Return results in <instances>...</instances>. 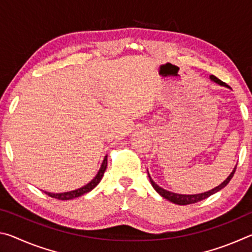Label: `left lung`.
Instances as JSON below:
<instances>
[{
    "label": "left lung",
    "mask_w": 252,
    "mask_h": 252,
    "mask_svg": "<svg viewBox=\"0 0 252 252\" xmlns=\"http://www.w3.org/2000/svg\"><path fill=\"white\" fill-rule=\"evenodd\" d=\"M210 79L213 81V82L218 83L220 85H223V87H228L227 84H225L224 82H222V81H221V80H219L215 75H210ZM236 169H237V165H236V167H234L233 171L230 173V176L227 179H225V180L222 183H221V185H219L218 187H216V188H213L212 190L207 191V192L198 193V194H179V193H173V192H171V191L162 189L161 187L158 186L157 183L151 179L150 174H149V179H150V182H151L152 187L155 188V190L161 195V197H163L164 199H167V200H169V201H171V202L176 203V204H180V206H186V204H191V203H195V202L201 201V200L206 199L208 197H210V195H212L213 193L218 192V191H220L221 189H222V188H224L225 186H227L228 183H229V181L231 180L234 172H236Z\"/></svg>",
    "instance_id": "left-lung-1"
}]
</instances>
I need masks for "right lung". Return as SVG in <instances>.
Wrapping results in <instances>:
<instances>
[{
	"label": "right lung",
	"instance_id": "obj_1",
	"mask_svg": "<svg viewBox=\"0 0 252 252\" xmlns=\"http://www.w3.org/2000/svg\"><path fill=\"white\" fill-rule=\"evenodd\" d=\"M106 165H108V156L104 157V160L102 162L101 164V168L99 170V172H97L96 176L92 179V180L88 183V185H85L84 187L80 188V189H76L73 191H69V192H62V193H51V192H46L44 191L45 194H48L49 197L51 198H55L58 200H71V199H74V198H78L81 197V195H83L85 193L90 192L92 189H94V188L99 185V182L101 181L102 177H103L104 171L106 169Z\"/></svg>",
	"mask_w": 252,
	"mask_h": 252
}]
</instances>
